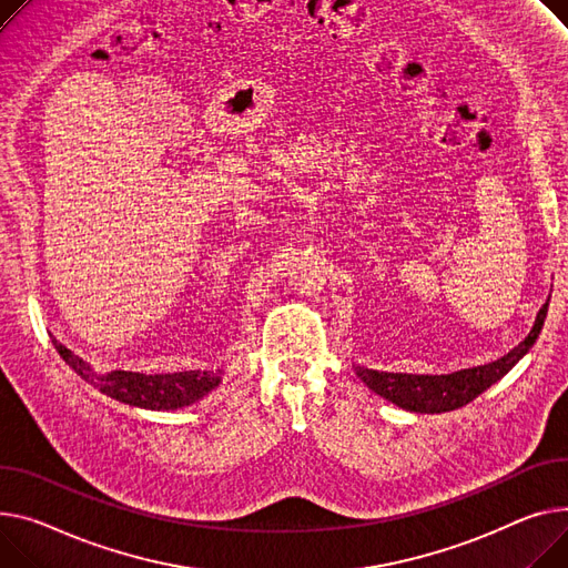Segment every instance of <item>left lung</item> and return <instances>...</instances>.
Masks as SVG:
<instances>
[{
    "instance_id": "1",
    "label": "left lung",
    "mask_w": 568,
    "mask_h": 568,
    "mask_svg": "<svg viewBox=\"0 0 568 568\" xmlns=\"http://www.w3.org/2000/svg\"><path fill=\"white\" fill-rule=\"evenodd\" d=\"M548 313V301L537 313L532 331L527 333V337L518 347H514L509 354L503 358L459 369L452 374H406V372H379V369H367L356 365L358 379L374 390L376 395L386 397L388 402L413 410V413H445V410H455L473 402L477 395H481L486 388L500 382L503 376L532 349L537 343V337L544 328Z\"/></svg>"
}]
</instances>
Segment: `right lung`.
Wrapping results in <instances>:
<instances>
[{"instance_id":"1","label":"right lung","mask_w":568,"mask_h":568,"mask_svg":"<svg viewBox=\"0 0 568 568\" xmlns=\"http://www.w3.org/2000/svg\"><path fill=\"white\" fill-rule=\"evenodd\" d=\"M59 356L78 372L84 382L100 388V393L119 399L130 406L150 408V410H173L194 404L212 393L221 384V369L216 372H173V374H143V372H125L113 369L106 374L95 372L84 358L72 354L63 347L59 339H52Z\"/></svg>"}]
</instances>
